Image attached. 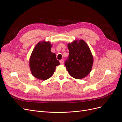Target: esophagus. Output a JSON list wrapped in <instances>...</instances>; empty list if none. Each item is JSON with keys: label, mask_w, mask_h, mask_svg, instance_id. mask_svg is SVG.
Masks as SVG:
<instances>
[{"label": "esophagus", "mask_w": 122, "mask_h": 122, "mask_svg": "<svg viewBox=\"0 0 122 122\" xmlns=\"http://www.w3.org/2000/svg\"><path fill=\"white\" fill-rule=\"evenodd\" d=\"M64 62V60H60V63L61 64H63Z\"/></svg>", "instance_id": "34e87169"}]
</instances>
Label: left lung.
Returning <instances> with one entry per match:
<instances>
[{"instance_id": "8db88e82", "label": "left lung", "mask_w": 122, "mask_h": 122, "mask_svg": "<svg viewBox=\"0 0 122 122\" xmlns=\"http://www.w3.org/2000/svg\"><path fill=\"white\" fill-rule=\"evenodd\" d=\"M69 55L65 65L72 77L82 79L92 71L93 58L87 44L83 39L75 40L67 44Z\"/></svg>"}]
</instances>
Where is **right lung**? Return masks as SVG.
<instances>
[{"instance_id":"right-lung-1","label":"right lung","mask_w":122,"mask_h":122,"mask_svg":"<svg viewBox=\"0 0 122 122\" xmlns=\"http://www.w3.org/2000/svg\"><path fill=\"white\" fill-rule=\"evenodd\" d=\"M50 41H40L35 46L30 55L29 65L32 75L45 81L53 75L56 67L60 64L55 53L51 51Z\"/></svg>"}]
</instances>
